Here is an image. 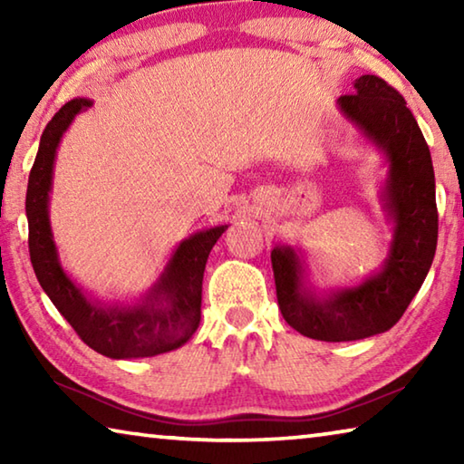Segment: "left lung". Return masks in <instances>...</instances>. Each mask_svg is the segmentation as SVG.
Returning a JSON list of instances; mask_svg holds the SVG:
<instances>
[{
	"instance_id": "1",
	"label": "left lung",
	"mask_w": 464,
	"mask_h": 464,
	"mask_svg": "<svg viewBox=\"0 0 464 464\" xmlns=\"http://www.w3.org/2000/svg\"><path fill=\"white\" fill-rule=\"evenodd\" d=\"M354 90L337 98V108L387 163L381 202L392 223V239L381 270L354 286L317 293L307 282L301 249H272L282 317L298 334L321 342L389 332L426 280L438 241L434 166L411 110L401 93L376 75L358 77Z\"/></svg>"
}]
</instances>
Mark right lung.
<instances>
[{
  "label": "right lung",
  "mask_w": 464,
  "mask_h": 464,
  "mask_svg": "<svg viewBox=\"0 0 464 464\" xmlns=\"http://www.w3.org/2000/svg\"><path fill=\"white\" fill-rule=\"evenodd\" d=\"M90 106L88 98L67 102L41 137L26 192L30 262L54 307L98 354L114 360L166 354L184 345L198 329L204 266L229 225L196 231L179 241L160 278L137 303H102L83 293L59 262L49 218V194L61 139L75 116Z\"/></svg>",
  "instance_id": "add662e5"
}]
</instances>
